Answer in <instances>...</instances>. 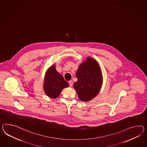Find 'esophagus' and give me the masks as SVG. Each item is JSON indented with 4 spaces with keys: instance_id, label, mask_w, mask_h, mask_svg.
<instances>
[{
    "instance_id": "34e87169",
    "label": "esophagus",
    "mask_w": 147,
    "mask_h": 147,
    "mask_svg": "<svg viewBox=\"0 0 147 147\" xmlns=\"http://www.w3.org/2000/svg\"><path fill=\"white\" fill-rule=\"evenodd\" d=\"M69 86H72V85H73V82H72V80H70V81L69 82Z\"/></svg>"
}]
</instances>
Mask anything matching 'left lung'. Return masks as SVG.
Returning a JSON list of instances; mask_svg holds the SVG:
<instances>
[{
	"instance_id": "left-lung-1",
	"label": "left lung",
	"mask_w": 147,
	"mask_h": 147,
	"mask_svg": "<svg viewBox=\"0 0 147 147\" xmlns=\"http://www.w3.org/2000/svg\"><path fill=\"white\" fill-rule=\"evenodd\" d=\"M76 76L78 80L74 87L82 101H88L98 93L102 78L100 68L96 61L88 57L86 61L79 66Z\"/></svg>"
}]
</instances>
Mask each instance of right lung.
<instances>
[{
    "label": "right lung",
    "mask_w": 147,
    "mask_h": 147,
    "mask_svg": "<svg viewBox=\"0 0 147 147\" xmlns=\"http://www.w3.org/2000/svg\"><path fill=\"white\" fill-rule=\"evenodd\" d=\"M69 86V83L63 76L57 71L55 66L49 69L46 74L44 89L46 95L50 98H57L62 90Z\"/></svg>",
    "instance_id": "1"
}]
</instances>
